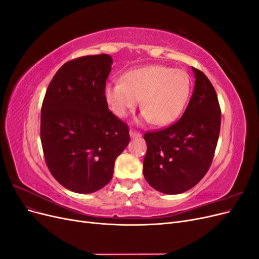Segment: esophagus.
<instances>
[{
  "mask_svg": "<svg viewBox=\"0 0 259 259\" xmlns=\"http://www.w3.org/2000/svg\"><path fill=\"white\" fill-rule=\"evenodd\" d=\"M130 136H131V138H139V137H142V134H140L139 132L131 130L130 131Z\"/></svg>",
  "mask_w": 259,
  "mask_h": 259,
  "instance_id": "1",
  "label": "esophagus"
}]
</instances>
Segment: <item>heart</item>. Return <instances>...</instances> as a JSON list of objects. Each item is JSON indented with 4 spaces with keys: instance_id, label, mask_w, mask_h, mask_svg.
<instances>
[{
    "instance_id": "obj_1",
    "label": "heart",
    "mask_w": 259,
    "mask_h": 259,
    "mask_svg": "<svg viewBox=\"0 0 259 259\" xmlns=\"http://www.w3.org/2000/svg\"><path fill=\"white\" fill-rule=\"evenodd\" d=\"M191 81L187 72L161 65L133 69L122 81L105 86V98L111 110L125 117L142 98V120L167 125L183 112L190 95Z\"/></svg>"
}]
</instances>
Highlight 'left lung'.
<instances>
[{"label":"left lung","mask_w":259,"mask_h":259,"mask_svg":"<svg viewBox=\"0 0 259 259\" xmlns=\"http://www.w3.org/2000/svg\"><path fill=\"white\" fill-rule=\"evenodd\" d=\"M195 82L188 107L167 128L146 133L144 176L155 190L178 194L204 177L213 161L222 113L213 85L191 67Z\"/></svg>","instance_id":"obj_1"}]
</instances>
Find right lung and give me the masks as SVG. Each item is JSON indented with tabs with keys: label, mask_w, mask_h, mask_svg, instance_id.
Masks as SVG:
<instances>
[{
	"label": "right lung",
	"mask_w": 259,
	"mask_h": 259,
	"mask_svg": "<svg viewBox=\"0 0 259 259\" xmlns=\"http://www.w3.org/2000/svg\"><path fill=\"white\" fill-rule=\"evenodd\" d=\"M112 57L84 56L62 66L51 81L41 110V143L49 169L76 193L104 188L115 159L130 143L127 125L105 98Z\"/></svg>",
	"instance_id": "right-lung-1"
}]
</instances>
